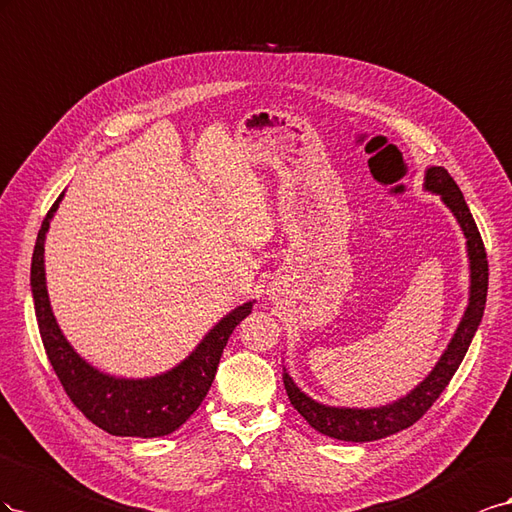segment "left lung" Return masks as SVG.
<instances>
[{"instance_id": "obj_1", "label": "left lung", "mask_w": 512, "mask_h": 512, "mask_svg": "<svg viewBox=\"0 0 512 512\" xmlns=\"http://www.w3.org/2000/svg\"><path fill=\"white\" fill-rule=\"evenodd\" d=\"M425 188L431 193H437L446 206L457 216V221L467 238V255H470V272H472V287H470V304L461 319V324L452 337L448 349L440 362L435 364L431 375L416 386L407 397L386 407H373V410H349V407H328L306 397L298 390L287 373H283V382L291 405L296 407L300 416L309 425L334 440L343 442H373L382 440L386 435L397 433L401 429L412 427L422 416L429 412V407L437 401L444 392L452 375L457 373L459 364L467 347L472 343L474 332L478 330L480 319H483L485 302H487V285H489V264L487 251L480 231L474 223V216L467 208L463 193L459 191L457 182L450 178V173L444 167H431L425 178Z\"/></svg>"}]
</instances>
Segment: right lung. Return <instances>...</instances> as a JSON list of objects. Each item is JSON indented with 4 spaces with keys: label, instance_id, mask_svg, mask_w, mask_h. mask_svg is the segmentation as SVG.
I'll list each match as a JSON object with an SVG mask.
<instances>
[{
    "label": "right lung",
    "instance_id": "right-lung-1",
    "mask_svg": "<svg viewBox=\"0 0 512 512\" xmlns=\"http://www.w3.org/2000/svg\"><path fill=\"white\" fill-rule=\"evenodd\" d=\"M62 195L40 225L32 257V294L42 345L68 399L87 420L113 435L160 437L180 429L206 399L221 362L223 349L240 321L251 313L253 302L233 309L208 332L182 364L150 379H118L90 367L57 326L45 285V236Z\"/></svg>",
    "mask_w": 512,
    "mask_h": 512
}]
</instances>
